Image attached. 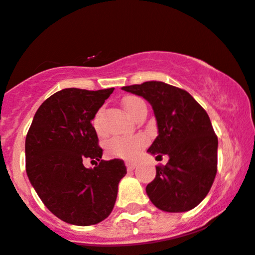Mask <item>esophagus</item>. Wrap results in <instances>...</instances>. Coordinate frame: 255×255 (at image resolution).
Instances as JSON below:
<instances>
[{"instance_id":"obj_1","label":"esophagus","mask_w":255,"mask_h":255,"mask_svg":"<svg viewBox=\"0 0 255 255\" xmlns=\"http://www.w3.org/2000/svg\"><path fill=\"white\" fill-rule=\"evenodd\" d=\"M125 165H127L128 171H132V170H135V167L137 166V162L136 161H127L125 162Z\"/></svg>"}]
</instances>
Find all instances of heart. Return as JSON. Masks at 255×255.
Masks as SVG:
<instances>
[{
  "label": "heart",
  "instance_id": "heart-1",
  "mask_svg": "<svg viewBox=\"0 0 255 255\" xmlns=\"http://www.w3.org/2000/svg\"><path fill=\"white\" fill-rule=\"evenodd\" d=\"M144 105L139 97L128 96L124 100V107L128 116L131 118L136 116L138 112L139 107ZM94 128L97 132H101V127H100L99 114H96L94 118ZM147 144V137L144 135H136L131 137H117V138L110 139L107 143V151L110 155L114 158L120 159H132L138 154V151Z\"/></svg>",
  "mask_w": 255,
  "mask_h": 255
}]
</instances>
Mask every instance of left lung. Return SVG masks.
I'll list each match as a JSON object with an SVG mask.
<instances>
[{
    "mask_svg": "<svg viewBox=\"0 0 255 255\" xmlns=\"http://www.w3.org/2000/svg\"><path fill=\"white\" fill-rule=\"evenodd\" d=\"M122 89L151 105L159 135L148 151L170 158L165 166H156L155 178L145 188L150 201L165 212L193 210L217 174L218 138L210 117L188 91L166 83L144 82Z\"/></svg>",
    "mask_w": 255,
    "mask_h": 255,
    "instance_id": "1",
    "label": "left lung"
}]
</instances>
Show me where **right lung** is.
<instances>
[{
	"label": "right lung",
	"mask_w": 255,
	"mask_h": 255,
	"mask_svg": "<svg viewBox=\"0 0 255 255\" xmlns=\"http://www.w3.org/2000/svg\"><path fill=\"white\" fill-rule=\"evenodd\" d=\"M113 90H60L39 106L27 131L28 179L45 207L68 224L87 227L107 218L127 174L123 160H101L102 148L91 124ZM87 158L95 168L82 165Z\"/></svg>",
	"instance_id": "obj_1"
}]
</instances>
